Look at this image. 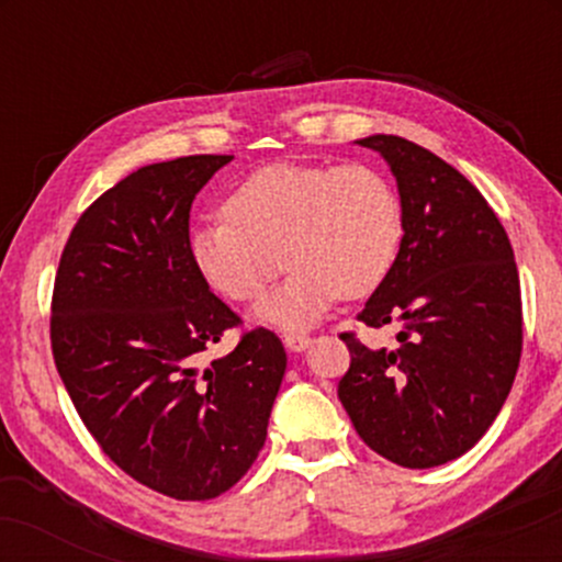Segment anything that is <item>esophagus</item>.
Segmentation results:
<instances>
[{
	"mask_svg": "<svg viewBox=\"0 0 562 562\" xmlns=\"http://www.w3.org/2000/svg\"><path fill=\"white\" fill-rule=\"evenodd\" d=\"M282 344H285V348H290V351H306L308 344H312V338H308L306 333H288L282 335Z\"/></svg>",
	"mask_w": 562,
	"mask_h": 562,
	"instance_id": "1",
	"label": "esophagus"
}]
</instances>
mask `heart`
Listing matches in <instances>:
<instances>
[{
    "label": "heart",
    "instance_id": "b5f03b06",
    "mask_svg": "<svg viewBox=\"0 0 562 562\" xmlns=\"http://www.w3.org/2000/svg\"><path fill=\"white\" fill-rule=\"evenodd\" d=\"M402 203L367 164H274L250 173L224 200V216L198 222L190 254L198 272L229 301L261 299L256 317L301 330L333 301L364 299L389 277L402 248Z\"/></svg>",
    "mask_w": 562,
    "mask_h": 562
}]
</instances>
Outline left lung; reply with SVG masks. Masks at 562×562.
<instances>
[{
	"mask_svg": "<svg viewBox=\"0 0 562 562\" xmlns=\"http://www.w3.org/2000/svg\"><path fill=\"white\" fill-rule=\"evenodd\" d=\"M389 164L402 203L396 263L364 303L370 327L402 325L398 348L344 333L338 398L370 449L423 470L473 449L520 362L524 312L507 232L454 166L393 134L357 139Z\"/></svg>",
	"mask_w": 562,
	"mask_h": 562,
	"instance_id": "8db88e82",
	"label": "left lung"
}]
</instances>
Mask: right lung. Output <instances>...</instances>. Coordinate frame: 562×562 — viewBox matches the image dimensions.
Wrapping results in <instances>:
<instances>
[{
    "instance_id": "right-lung-1",
    "label": "right lung",
    "mask_w": 562,
    "mask_h": 562,
    "mask_svg": "<svg viewBox=\"0 0 562 562\" xmlns=\"http://www.w3.org/2000/svg\"><path fill=\"white\" fill-rule=\"evenodd\" d=\"M229 160L128 173L83 211L55 277L49 333L70 402L115 465L173 499H214L248 473L288 367L263 327L200 364L240 322L190 254L192 200Z\"/></svg>"
}]
</instances>
